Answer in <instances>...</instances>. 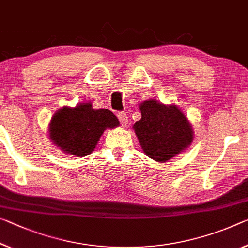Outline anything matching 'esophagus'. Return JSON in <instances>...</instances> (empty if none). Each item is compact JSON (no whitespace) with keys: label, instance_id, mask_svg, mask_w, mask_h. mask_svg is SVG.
<instances>
[{"label":"esophagus","instance_id":"1","mask_svg":"<svg viewBox=\"0 0 248 248\" xmlns=\"http://www.w3.org/2000/svg\"><path fill=\"white\" fill-rule=\"evenodd\" d=\"M118 119H119L120 124H121V125H123V127H125V125L128 124V116H127V113L119 112V113H118Z\"/></svg>","mask_w":248,"mask_h":248}]
</instances>
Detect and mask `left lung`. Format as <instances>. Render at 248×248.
<instances>
[{
    "mask_svg": "<svg viewBox=\"0 0 248 248\" xmlns=\"http://www.w3.org/2000/svg\"><path fill=\"white\" fill-rule=\"evenodd\" d=\"M140 111L141 119L133 124V129L149 158L166 162L186 150L193 141V129L175 105L150 99L140 105Z\"/></svg>",
    "mask_w": 248,
    "mask_h": 248,
    "instance_id": "8db88e82",
    "label": "left lung"
}]
</instances>
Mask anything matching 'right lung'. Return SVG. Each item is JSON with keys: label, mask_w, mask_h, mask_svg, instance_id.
Instances as JSON below:
<instances>
[{"label": "right lung", "mask_w": 248, "mask_h": 248, "mask_svg": "<svg viewBox=\"0 0 248 248\" xmlns=\"http://www.w3.org/2000/svg\"><path fill=\"white\" fill-rule=\"evenodd\" d=\"M119 125V120L108 109H93L92 103L76 107H62L49 123V139L69 155L85 156L92 153L106 129Z\"/></svg>", "instance_id": "obj_1"}]
</instances>
